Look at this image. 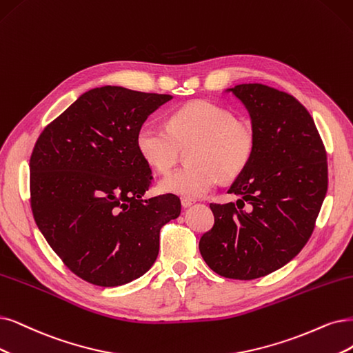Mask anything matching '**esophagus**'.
<instances>
[{"label":"esophagus","instance_id":"esophagus-1","mask_svg":"<svg viewBox=\"0 0 353 353\" xmlns=\"http://www.w3.org/2000/svg\"><path fill=\"white\" fill-rule=\"evenodd\" d=\"M193 203H194L193 199H189V198H183V199H181V206H183V208H189V206H192Z\"/></svg>","mask_w":353,"mask_h":353}]
</instances>
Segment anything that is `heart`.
Returning a JSON list of instances; mask_svg holds the SVG:
<instances>
[{
  "label": "heart",
  "instance_id": "1",
  "mask_svg": "<svg viewBox=\"0 0 353 353\" xmlns=\"http://www.w3.org/2000/svg\"><path fill=\"white\" fill-rule=\"evenodd\" d=\"M190 164L165 174L161 192L196 199L210 193L223 176L237 177L250 163L256 135L249 122L211 101H196L173 112L167 128L154 122L141 125L137 147L157 172H168L188 150Z\"/></svg>",
  "mask_w": 353,
  "mask_h": 353
}]
</instances>
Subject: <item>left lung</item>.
Here are the masks:
<instances>
[{"label": "left lung", "instance_id": "8db88e82", "mask_svg": "<svg viewBox=\"0 0 353 353\" xmlns=\"http://www.w3.org/2000/svg\"><path fill=\"white\" fill-rule=\"evenodd\" d=\"M225 91L249 112L256 147L228 190L240 194L237 203L210 205L215 224L199 250L218 275L250 281L307 244L327 192V157L311 114L291 94L257 83Z\"/></svg>", "mask_w": 353, "mask_h": 353}]
</instances>
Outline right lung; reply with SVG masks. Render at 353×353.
Wrapping results in <instances>:
<instances>
[{"label":"right lung","mask_w":353,"mask_h":353,"mask_svg":"<svg viewBox=\"0 0 353 353\" xmlns=\"http://www.w3.org/2000/svg\"><path fill=\"white\" fill-rule=\"evenodd\" d=\"M117 85L85 91L49 123L30 157L36 224L71 272L99 286L138 279L154 265L176 194L142 199L152 173L137 147L147 117L172 100Z\"/></svg>","instance_id":"right-lung-1"}]
</instances>
